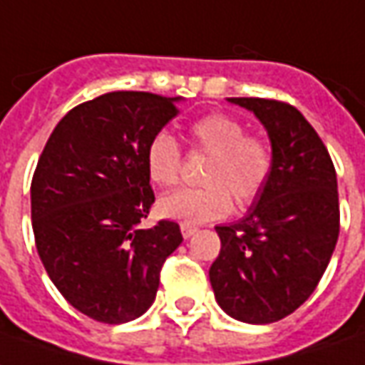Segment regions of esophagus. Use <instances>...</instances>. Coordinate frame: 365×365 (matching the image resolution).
<instances>
[{
	"instance_id": "esophagus-1",
	"label": "esophagus",
	"mask_w": 365,
	"mask_h": 365,
	"mask_svg": "<svg viewBox=\"0 0 365 365\" xmlns=\"http://www.w3.org/2000/svg\"><path fill=\"white\" fill-rule=\"evenodd\" d=\"M197 226H192V225H180V232H182V236L185 238H190L192 235H197Z\"/></svg>"
}]
</instances>
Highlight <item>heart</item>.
<instances>
[{
    "mask_svg": "<svg viewBox=\"0 0 365 365\" xmlns=\"http://www.w3.org/2000/svg\"><path fill=\"white\" fill-rule=\"evenodd\" d=\"M192 153L208 155L200 180L205 187L178 188L158 200L160 215L200 225L225 218L235 200L250 205L262 192L272 170V149L256 135H246V127L225 113H210L188 127ZM145 168L157 187H175L180 178L182 153L168 130H157L145 149Z\"/></svg>",
    "mask_w": 365,
    "mask_h": 365,
    "instance_id": "obj_1",
    "label": "heart"
}]
</instances>
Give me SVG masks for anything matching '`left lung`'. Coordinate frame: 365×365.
<instances>
[{
  "instance_id": "8db88e82",
  "label": "left lung",
  "mask_w": 365,
  "mask_h": 365,
  "mask_svg": "<svg viewBox=\"0 0 365 365\" xmlns=\"http://www.w3.org/2000/svg\"><path fill=\"white\" fill-rule=\"evenodd\" d=\"M228 101L252 110L268 130L272 170L242 220L216 226L222 246L208 276L228 316L272 324L300 308L328 268L340 235L336 168L296 107L258 97Z\"/></svg>"
}]
</instances>
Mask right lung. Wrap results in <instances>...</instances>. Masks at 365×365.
Masks as SVG:
<instances>
[{
  "mask_svg": "<svg viewBox=\"0 0 365 365\" xmlns=\"http://www.w3.org/2000/svg\"><path fill=\"white\" fill-rule=\"evenodd\" d=\"M180 97L105 93L63 117L31 180L35 246L51 282L79 312L125 324L150 308L160 268L182 242L177 222L140 228L155 192L149 139Z\"/></svg>",
  "mask_w": 365,
  "mask_h": 365,
  "instance_id": "add662e5",
  "label": "right lung"
}]
</instances>
